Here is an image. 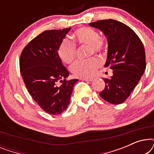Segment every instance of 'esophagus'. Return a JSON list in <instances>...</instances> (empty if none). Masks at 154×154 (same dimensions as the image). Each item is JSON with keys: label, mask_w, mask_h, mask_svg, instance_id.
Returning <instances> with one entry per match:
<instances>
[{"label": "esophagus", "mask_w": 154, "mask_h": 154, "mask_svg": "<svg viewBox=\"0 0 154 154\" xmlns=\"http://www.w3.org/2000/svg\"><path fill=\"white\" fill-rule=\"evenodd\" d=\"M82 81H93V79H85V78H81L80 79Z\"/></svg>", "instance_id": "esophagus-1"}]
</instances>
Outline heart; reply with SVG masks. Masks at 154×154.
Returning <instances> with one entry per match:
<instances>
[{
  "label": "heart",
  "instance_id": "obj_1",
  "mask_svg": "<svg viewBox=\"0 0 154 154\" xmlns=\"http://www.w3.org/2000/svg\"><path fill=\"white\" fill-rule=\"evenodd\" d=\"M75 41L81 45H88L89 53H97L104 50L105 41L100 37L96 30L90 27H81L73 35ZM58 54L61 60L66 64H71L75 58V45L70 40L65 38L58 48ZM101 61L97 57H92L87 60L77 61L70 67L71 72L75 77L90 78L100 66Z\"/></svg>",
  "mask_w": 154,
  "mask_h": 154
}]
</instances>
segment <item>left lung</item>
<instances>
[{
    "label": "left lung",
    "mask_w": 154,
    "mask_h": 154,
    "mask_svg": "<svg viewBox=\"0 0 154 154\" xmlns=\"http://www.w3.org/2000/svg\"><path fill=\"white\" fill-rule=\"evenodd\" d=\"M89 25L106 37L108 54L104 66L113 70L111 79H103L106 86L100 95L111 104H121L130 95L146 69L144 45L132 29L119 21L99 20Z\"/></svg>",
    "instance_id": "8db88e82"
}]
</instances>
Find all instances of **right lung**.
Listing matches in <instances>:
<instances>
[{
  "label": "right lung",
  "mask_w": 154,
  "mask_h": 154,
  "mask_svg": "<svg viewBox=\"0 0 154 154\" xmlns=\"http://www.w3.org/2000/svg\"><path fill=\"white\" fill-rule=\"evenodd\" d=\"M70 30L43 31L27 44L20 56L21 75L29 93L51 115L60 114L67 109L79 81L66 80L69 73L58 54L59 46Z\"/></svg>",
  "instance_id": "1"
}]
</instances>
